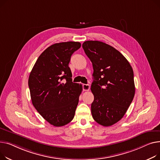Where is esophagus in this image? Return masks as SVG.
Wrapping results in <instances>:
<instances>
[{"label":"esophagus","mask_w":160,"mask_h":160,"mask_svg":"<svg viewBox=\"0 0 160 160\" xmlns=\"http://www.w3.org/2000/svg\"><path fill=\"white\" fill-rule=\"evenodd\" d=\"M82 89L84 91H88L90 90V85L89 84H82Z\"/></svg>","instance_id":"1"}]
</instances>
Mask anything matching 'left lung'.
I'll list each match as a JSON object with an SVG mask.
<instances>
[{
	"mask_svg": "<svg viewBox=\"0 0 160 160\" xmlns=\"http://www.w3.org/2000/svg\"><path fill=\"white\" fill-rule=\"evenodd\" d=\"M82 48L93 69L92 117L101 125L111 126L124 116L134 97L132 68L118 50L105 42L87 41Z\"/></svg>",
	"mask_w": 160,
	"mask_h": 160,
	"instance_id": "obj_1",
	"label": "left lung"
}]
</instances>
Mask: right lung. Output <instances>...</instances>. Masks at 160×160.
Returning <instances> with one entry per match:
<instances>
[{
  "label": "right lung",
  "mask_w": 160,
  "mask_h": 160,
  "mask_svg": "<svg viewBox=\"0 0 160 160\" xmlns=\"http://www.w3.org/2000/svg\"><path fill=\"white\" fill-rule=\"evenodd\" d=\"M79 42L55 43L37 59L28 79L32 104L41 116L55 127H62L73 119L81 84L72 82L68 64Z\"/></svg>",
  "instance_id": "obj_1"
}]
</instances>
